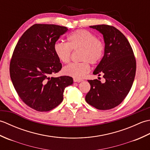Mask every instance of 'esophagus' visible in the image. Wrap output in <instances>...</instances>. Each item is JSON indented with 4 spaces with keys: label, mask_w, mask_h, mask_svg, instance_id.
<instances>
[{
    "label": "esophagus",
    "mask_w": 150,
    "mask_h": 150,
    "mask_svg": "<svg viewBox=\"0 0 150 150\" xmlns=\"http://www.w3.org/2000/svg\"><path fill=\"white\" fill-rule=\"evenodd\" d=\"M82 79H77V78H74L73 79V81H74L75 82H82Z\"/></svg>",
    "instance_id": "1"
}]
</instances>
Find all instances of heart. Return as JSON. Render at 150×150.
<instances>
[{
	"mask_svg": "<svg viewBox=\"0 0 150 150\" xmlns=\"http://www.w3.org/2000/svg\"><path fill=\"white\" fill-rule=\"evenodd\" d=\"M68 44L56 42L54 52L63 63L70 61L71 50H81L80 59L82 62L71 63L64 68V74L74 78L81 79L90 71L91 64H96L103 59L104 53L103 42L90 31L79 30L71 33L67 38Z\"/></svg>",
	"mask_w": 150,
	"mask_h": 150,
	"instance_id": "heart-1",
	"label": "heart"
}]
</instances>
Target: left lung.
<instances>
[{
	"label": "left lung",
	"instance_id": "left-lung-1",
	"mask_svg": "<svg viewBox=\"0 0 150 150\" xmlns=\"http://www.w3.org/2000/svg\"><path fill=\"white\" fill-rule=\"evenodd\" d=\"M90 28L103 35L104 54L93 75L105 79L104 83L88 80L91 89L86 101L98 110H106L119 105L131 90L136 71V60L126 37L113 26L102 24Z\"/></svg>",
	"mask_w": 150,
	"mask_h": 150
}]
</instances>
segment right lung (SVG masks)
<instances>
[{
  "label": "right lung",
  "mask_w": 150,
  "mask_h": 150,
  "mask_svg": "<svg viewBox=\"0 0 150 150\" xmlns=\"http://www.w3.org/2000/svg\"><path fill=\"white\" fill-rule=\"evenodd\" d=\"M68 30L55 24H34L15 46L9 67L12 83L21 100L35 110L57 107L63 100L65 88L73 84L69 76L50 77L62 68L54 45Z\"/></svg>",
  "instance_id": "1"
}]
</instances>
